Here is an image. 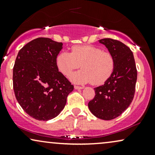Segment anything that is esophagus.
Segmentation results:
<instances>
[{"instance_id":"obj_1","label":"esophagus","mask_w":155,"mask_h":155,"mask_svg":"<svg viewBox=\"0 0 155 155\" xmlns=\"http://www.w3.org/2000/svg\"><path fill=\"white\" fill-rule=\"evenodd\" d=\"M74 88H75L76 90H82V89H84V87H80V86H74Z\"/></svg>"}]
</instances>
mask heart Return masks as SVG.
Listing matches in <instances>:
<instances>
[{"instance_id": "1", "label": "heart", "mask_w": 155, "mask_h": 155, "mask_svg": "<svg viewBox=\"0 0 155 155\" xmlns=\"http://www.w3.org/2000/svg\"><path fill=\"white\" fill-rule=\"evenodd\" d=\"M56 65L63 75L68 76L81 66V70L70 76L73 82L84 84L91 82L100 85L109 79L115 68V60L109 51L95 46H74L71 52L62 51L56 58Z\"/></svg>"}]
</instances>
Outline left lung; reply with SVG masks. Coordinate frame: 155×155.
Returning a JSON list of instances; mask_svg holds the SVG:
<instances>
[{
	"instance_id": "left-lung-1",
	"label": "left lung",
	"mask_w": 155,
	"mask_h": 155,
	"mask_svg": "<svg viewBox=\"0 0 155 155\" xmlns=\"http://www.w3.org/2000/svg\"><path fill=\"white\" fill-rule=\"evenodd\" d=\"M115 60L113 74L101 86L95 88V97L88 104L90 111L97 118L111 120L129 107L134 97L137 70L134 56L128 47L111 38L99 40Z\"/></svg>"
}]
</instances>
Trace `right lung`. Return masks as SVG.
Returning a JSON list of instances; mask_svg holds the SVG:
<instances>
[{"instance_id":"1","label":"right lung","mask_w":155,"mask_h":155,"mask_svg":"<svg viewBox=\"0 0 155 155\" xmlns=\"http://www.w3.org/2000/svg\"><path fill=\"white\" fill-rule=\"evenodd\" d=\"M63 43L48 38L31 41L19 50L13 68L16 98L35 120L54 118L66 104L74 86L58 71L56 58Z\"/></svg>"}]
</instances>
